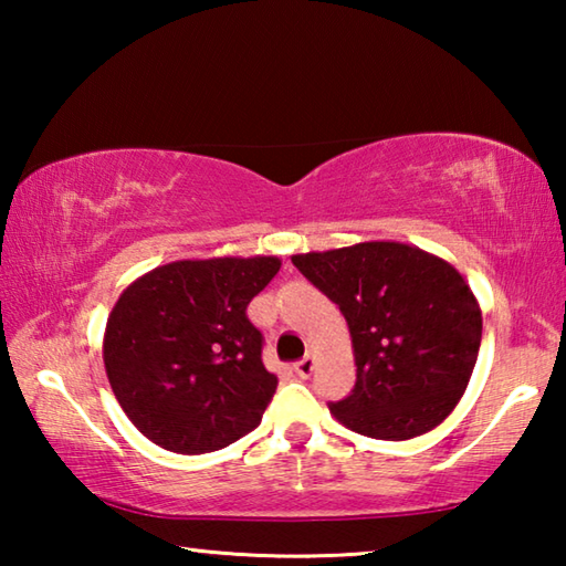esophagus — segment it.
<instances>
[{
  "instance_id": "34e87169",
  "label": "esophagus",
  "mask_w": 566,
  "mask_h": 566,
  "mask_svg": "<svg viewBox=\"0 0 566 566\" xmlns=\"http://www.w3.org/2000/svg\"><path fill=\"white\" fill-rule=\"evenodd\" d=\"M294 371H296V375H300L302 379L310 377L312 371H314V357H312V354H306L304 359L296 361V364H294Z\"/></svg>"
}]
</instances>
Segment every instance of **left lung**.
I'll use <instances>...</instances> for the list:
<instances>
[{
    "mask_svg": "<svg viewBox=\"0 0 566 566\" xmlns=\"http://www.w3.org/2000/svg\"><path fill=\"white\" fill-rule=\"evenodd\" d=\"M292 262L339 304L357 381L329 409L352 432L401 442L452 415L482 344V310L464 276L424 249L361 242Z\"/></svg>",
    "mask_w": 566,
    "mask_h": 566,
    "instance_id": "obj_1",
    "label": "left lung"
}]
</instances>
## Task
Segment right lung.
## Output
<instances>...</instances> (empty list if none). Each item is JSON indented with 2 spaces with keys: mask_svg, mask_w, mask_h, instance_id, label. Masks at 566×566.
<instances>
[{
  "mask_svg": "<svg viewBox=\"0 0 566 566\" xmlns=\"http://www.w3.org/2000/svg\"><path fill=\"white\" fill-rule=\"evenodd\" d=\"M276 256L181 260L139 276L114 304L104 369L124 415L161 449L205 454L260 424L276 391L247 304Z\"/></svg>",
  "mask_w": 566,
  "mask_h": 566,
  "instance_id": "right-lung-1",
  "label": "right lung"
}]
</instances>
